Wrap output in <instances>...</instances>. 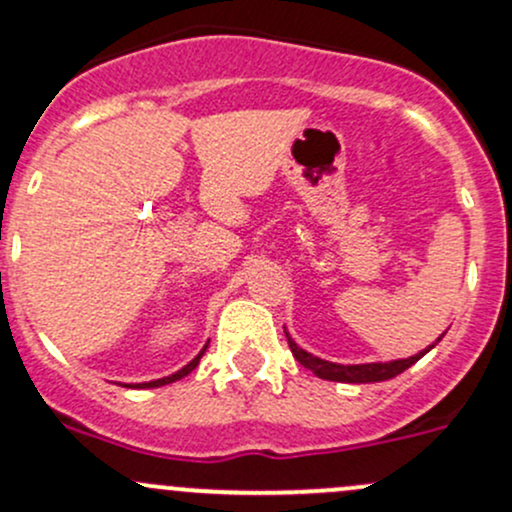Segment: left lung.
I'll use <instances>...</instances> for the list:
<instances>
[{
  "mask_svg": "<svg viewBox=\"0 0 512 512\" xmlns=\"http://www.w3.org/2000/svg\"><path fill=\"white\" fill-rule=\"evenodd\" d=\"M284 335H286V340H289V347H291V352H294V357L299 359V364H303L306 369H311L318 379L340 381V384H372V381H386V379H393V376H398L401 372H406V369L413 367L420 357L428 355L432 347L442 340V335L445 333L432 342L430 347H425V350H420L418 355H413V357L391 359V362H364V364L328 362V359H320L316 355H311V352L303 350V347L296 345V340L291 338L289 330H286V325H284Z\"/></svg>",
  "mask_w": 512,
  "mask_h": 512,
  "instance_id": "8db88e82",
  "label": "left lung"
}]
</instances>
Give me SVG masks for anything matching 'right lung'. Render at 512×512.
Here are the masks:
<instances>
[{
  "label": "right lung",
  "mask_w": 512,
  "mask_h": 512,
  "mask_svg": "<svg viewBox=\"0 0 512 512\" xmlns=\"http://www.w3.org/2000/svg\"><path fill=\"white\" fill-rule=\"evenodd\" d=\"M206 347H209V342H206L204 347H201V352L199 355H196L192 362L189 364H184L182 369H179V372H174V374H170V376H162V379H155V381H145V384H128V389H157V386H165V384H172V381H179V379H184V376L187 374H192L196 367H199V359L204 357V352H206Z\"/></svg>",
  "instance_id": "right-lung-1"
}]
</instances>
